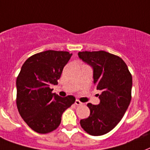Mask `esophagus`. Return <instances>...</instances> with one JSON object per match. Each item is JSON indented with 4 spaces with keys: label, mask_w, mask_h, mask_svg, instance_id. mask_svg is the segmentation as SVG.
I'll use <instances>...</instances> for the list:
<instances>
[{
    "label": "esophagus",
    "mask_w": 150,
    "mask_h": 150,
    "mask_svg": "<svg viewBox=\"0 0 150 150\" xmlns=\"http://www.w3.org/2000/svg\"><path fill=\"white\" fill-rule=\"evenodd\" d=\"M75 104H76V105H83V103H81V101L78 100V99H76V101H75Z\"/></svg>",
    "instance_id": "esophagus-1"
}]
</instances>
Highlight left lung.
<instances>
[{"label": "left lung", "instance_id": "obj_1", "mask_svg": "<svg viewBox=\"0 0 150 150\" xmlns=\"http://www.w3.org/2000/svg\"><path fill=\"white\" fill-rule=\"evenodd\" d=\"M78 56L93 68L94 84L100 103H88L90 116L81 120V127L91 135L99 136L112 130L121 120L132 99V76L121 58L105 51L80 52Z\"/></svg>", "mask_w": 150, "mask_h": 150}]
</instances>
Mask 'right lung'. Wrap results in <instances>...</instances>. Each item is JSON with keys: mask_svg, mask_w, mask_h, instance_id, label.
Masks as SVG:
<instances>
[{"mask_svg": "<svg viewBox=\"0 0 150 150\" xmlns=\"http://www.w3.org/2000/svg\"><path fill=\"white\" fill-rule=\"evenodd\" d=\"M72 54L48 50L28 58L16 80V105L29 127L40 134H47L59 127L62 115L76 98H62L52 93V84H58L62 69Z\"/></svg>", "mask_w": 150, "mask_h": 150, "instance_id": "add662e5", "label": "right lung"}]
</instances>
